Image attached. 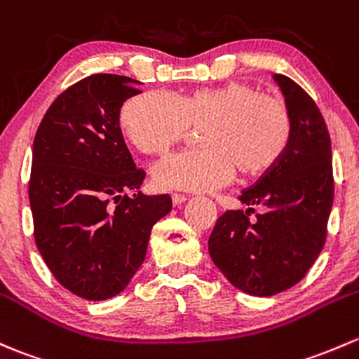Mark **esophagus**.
I'll use <instances>...</instances> for the list:
<instances>
[{"mask_svg":"<svg viewBox=\"0 0 359 359\" xmlns=\"http://www.w3.org/2000/svg\"><path fill=\"white\" fill-rule=\"evenodd\" d=\"M172 201H173V205L179 206V205H182V203L187 201V196L179 194V192H173V194H172Z\"/></svg>","mask_w":359,"mask_h":359,"instance_id":"1","label":"esophagus"}]
</instances>
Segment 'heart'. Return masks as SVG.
<instances>
[{
    "mask_svg": "<svg viewBox=\"0 0 359 359\" xmlns=\"http://www.w3.org/2000/svg\"><path fill=\"white\" fill-rule=\"evenodd\" d=\"M203 123L205 144L161 160L153 170L156 186L211 191L229 184L237 167L244 175H262L280 161L292 134L285 104L239 81L182 96L146 90L120 111L126 135L146 154L165 153Z\"/></svg>",
    "mask_w": 359,
    "mask_h": 359,
    "instance_id": "heart-1",
    "label": "heart"
}]
</instances>
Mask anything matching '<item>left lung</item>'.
<instances>
[{"mask_svg": "<svg viewBox=\"0 0 359 359\" xmlns=\"http://www.w3.org/2000/svg\"><path fill=\"white\" fill-rule=\"evenodd\" d=\"M273 79L292 122L287 149L239 196L249 208L225 211L208 239L211 259L230 284L259 297L287 290L306 275L325 244L334 203L325 120L301 86L280 74ZM256 205L264 211L249 222Z\"/></svg>", "mask_w": 359, "mask_h": 359, "instance_id": "8db88e82", "label": "left lung"}]
</instances>
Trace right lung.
<instances>
[{
	"label": "right lung",
	"mask_w": 359,
	"mask_h": 359,
	"mask_svg": "<svg viewBox=\"0 0 359 359\" xmlns=\"http://www.w3.org/2000/svg\"><path fill=\"white\" fill-rule=\"evenodd\" d=\"M135 84L113 74L75 82L53 101L34 137L36 246L56 280L89 301L127 287L144 262L151 229L172 210L168 194L137 191L146 173L120 130V108L139 94Z\"/></svg>",
	"instance_id": "add662e5"
}]
</instances>
